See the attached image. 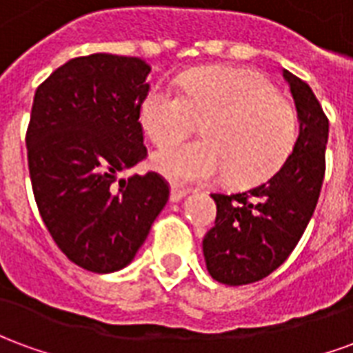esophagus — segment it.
<instances>
[{"mask_svg":"<svg viewBox=\"0 0 353 353\" xmlns=\"http://www.w3.org/2000/svg\"><path fill=\"white\" fill-rule=\"evenodd\" d=\"M189 194V191H185V189H179V187H172V191H170V200L172 202H179V200H183L185 196Z\"/></svg>","mask_w":353,"mask_h":353,"instance_id":"1","label":"esophagus"}]
</instances>
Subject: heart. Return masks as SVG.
Listing matches in <instances>:
<instances>
[{
	"mask_svg": "<svg viewBox=\"0 0 353 353\" xmlns=\"http://www.w3.org/2000/svg\"><path fill=\"white\" fill-rule=\"evenodd\" d=\"M183 94L154 87L139 109L153 143H177L202 124L204 138L153 157V168L174 183H210L227 174L232 185H255L281 168L299 136L295 109L261 73L234 68L194 70Z\"/></svg>",
	"mask_w": 353,
	"mask_h": 353,
	"instance_id": "1",
	"label": "heart"
}]
</instances>
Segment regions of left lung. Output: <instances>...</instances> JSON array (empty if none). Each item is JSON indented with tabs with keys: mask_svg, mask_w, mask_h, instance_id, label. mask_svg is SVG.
Segmentation results:
<instances>
[{
	"mask_svg": "<svg viewBox=\"0 0 353 353\" xmlns=\"http://www.w3.org/2000/svg\"><path fill=\"white\" fill-rule=\"evenodd\" d=\"M295 100L299 138L268 181L236 194L214 192V229L202 240L208 272L227 285L266 278L288 259L318 204L325 176L329 121L303 79L281 70Z\"/></svg>",
	"mask_w": 353,
	"mask_h": 353,
	"instance_id": "8db88e82",
	"label": "left lung"
}]
</instances>
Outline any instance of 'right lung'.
<instances>
[{"label":"right lung","instance_id":"1","mask_svg":"<svg viewBox=\"0 0 353 353\" xmlns=\"http://www.w3.org/2000/svg\"><path fill=\"white\" fill-rule=\"evenodd\" d=\"M151 65L96 52L73 58L34 96L28 166L39 214L65 257L109 274L130 265L166 206L159 174L117 177L147 157L139 109Z\"/></svg>","mask_w":353,"mask_h":353}]
</instances>
